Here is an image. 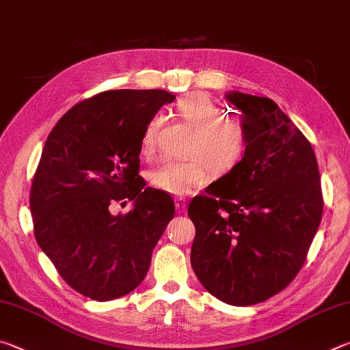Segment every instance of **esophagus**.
<instances>
[{"label":"esophagus","mask_w":350,"mask_h":350,"mask_svg":"<svg viewBox=\"0 0 350 350\" xmlns=\"http://www.w3.org/2000/svg\"><path fill=\"white\" fill-rule=\"evenodd\" d=\"M185 208H187V200H185V198H177L176 199V210H177V213H183L185 211Z\"/></svg>","instance_id":"obj_1"}]
</instances>
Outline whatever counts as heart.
I'll use <instances>...</instances> for the list:
<instances>
[{"label":"heart","mask_w":350,"mask_h":350,"mask_svg":"<svg viewBox=\"0 0 350 350\" xmlns=\"http://www.w3.org/2000/svg\"><path fill=\"white\" fill-rule=\"evenodd\" d=\"M176 116L193 128L182 162H170L152 171L151 182L157 189L185 196L204 187L211 171L224 176L233 171L244 159L248 148L245 126L238 118L224 117V109L204 92H193L177 100ZM161 117L154 116L142 133V154L150 156L156 148V134Z\"/></svg>","instance_id":"1"}]
</instances>
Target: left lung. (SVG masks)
Returning a JSON list of instances; mask_svg holds the SVG:
<instances>
[{
	"label": "left lung",
	"instance_id": "1",
	"mask_svg": "<svg viewBox=\"0 0 350 350\" xmlns=\"http://www.w3.org/2000/svg\"><path fill=\"white\" fill-rule=\"evenodd\" d=\"M248 148L233 171L188 206L196 227L191 265L208 292L232 306L262 303L303 267L323 216V194L309 140L273 100L239 91Z\"/></svg>",
	"mask_w": 350,
	"mask_h": 350
}]
</instances>
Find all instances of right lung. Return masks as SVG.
Instances as JSON below:
<instances>
[{"instance_id": "obj_1", "label": "right lung", "mask_w": 350, "mask_h": 350, "mask_svg": "<svg viewBox=\"0 0 350 350\" xmlns=\"http://www.w3.org/2000/svg\"><path fill=\"white\" fill-rule=\"evenodd\" d=\"M174 98L162 90L106 91L70 108L47 135L31 188L35 239L88 298L133 292L174 217L170 194L145 188L137 174L144 128ZM128 200L131 212L111 215Z\"/></svg>"}]
</instances>
